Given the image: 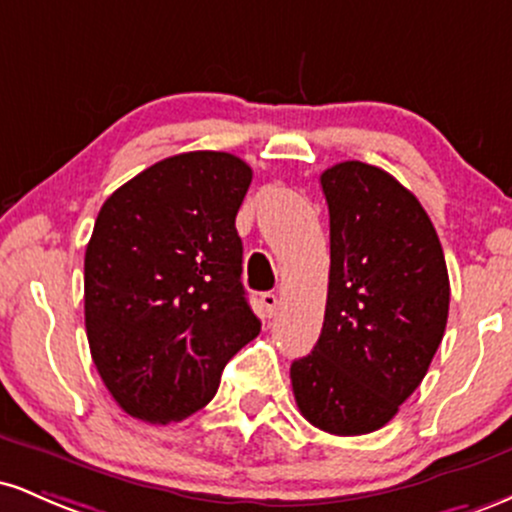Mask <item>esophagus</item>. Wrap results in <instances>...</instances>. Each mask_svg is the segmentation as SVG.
<instances>
[{"instance_id":"1","label":"esophagus","mask_w":512,"mask_h":512,"mask_svg":"<svg viewBox=\"0 0 512 512\" xmlns=\"http://www.w3.org/2000/svg\"><path fill=\"white\" fill-rule=\"evenodd\" d=\"M260 308H262V315L264 317H274L276 315V308H279V298H276L274 293H262V296H260Z\"/></svg>"}]
</instances>
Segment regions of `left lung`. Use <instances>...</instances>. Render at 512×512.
Returning <instances> with one entry per match:
<instances>
[{
	"mask_svg": "<svg viewBox=\"0 0 512 512\" xmlns=\"http://www.w3.org/2000/svg\"><path fill=\"white\" fill-rule=\"evenodd\" d=\"M330 209L325 322L291 363L298 409L334 436L378 431L424 380L450 279L424 207L383 168L344 161L320 175Z\"/></svg>",
	"mask_w": 512,
	"mask_h": 512,
	"instance_id": "1",
	"label": "left lung"
}]
</instances>
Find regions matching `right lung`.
Masks as SVG:
<instances>
[{"instance_id": "1", "label": "right lung", "mask_w": 512, "mask_h": 512, "mask_svg": "<svg viewBox=\"0 0 512 512\" xmlns=\"http://www.w3.org/2000/svg\"><path fill=\"white\" fill-rule=\"evenodd\" d=\"M252 168L223 151L163 158L105 199L84 257L93 363L127 414L182 421L260 334L236 214Z\"/></svg>"}]
</instances>
